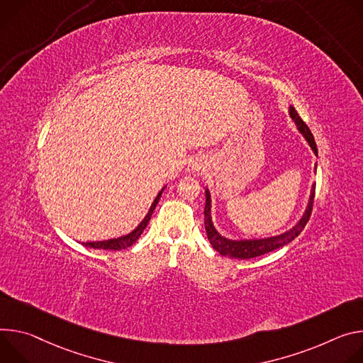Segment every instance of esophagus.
Here are the masks:
<instances>
[{"label": "esophagus", "instance_id": "34e87169", "mask_svg": "<svg viewBox=\"0 0 363 363\" xmlns=\"http://www.w3.org/2000/svg\"><path fill=\"white\" fill-rule=\"evenodd\" d=\"M191 169H193V170H199V169H200V166H199L197 163H194V164H191Z\"/></svg>", "mask_w": 363, "mask_h": 363}]
</instances>
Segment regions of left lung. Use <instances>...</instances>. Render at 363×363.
<instances>
[{"instance_id":"1","label":"left lung","mask_w":363,"mask_h":363,"mask_svg":"<svg viewBox=\"0 0 363 363\" xmlns=\"http://www.w3.org/2000/svg\"><path fill=\"white\" fill-rule=\"evenodd\" d=\"M290 116L294 121V124L297 125L298 131L304 135L306 141L310 144L313 152L317 155V145L314 141V137L310 131V128L306 125L304 121L300 118V115L297 113L294 106H290ZM317 167V166H315ZM314 190H315V183L311 186V191H310V199H308V205L306 208V212L303 213L301 219L287 232L277 235V236H271V238H262V239H240V240H233V239H228L225 236H222L213 226L212 222V216H211V193L206 189V205H205V229L208 233V239L209 242L212 244L213 250H216L220 255L223 257H229V258H238V259H250V258H255V257H261L264 254H268L274 250H278L281 247H284L287 244H290L291 240H294L301 230L304 229V226L307 225L311 211H313V200H314Z\"/></svg>"}]
</instances>
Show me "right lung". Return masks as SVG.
I'll use <instances>...</instances> for the list:
<instances>
[{"instance_id": "obj_1", "label": "right lung", "mask_w": 363, "mask_h": 363, "mask_svg": "<svg viewBox=\"0 0 363 363\" xmlns=\"http://www.w3.org/2000/svg\"><path fill=\"white\" fill-rule=\"evenodd\" d=\"M164 189H161V191L157 194V197L154 199V202L148 211V213L145 215V218L141 220V223L133 230L130 232L128 235L125 236H119V238H115V239H108V240H99V242H84L85 247H91V248H95V250H112V251H121V250H127L128 247H131L135 240L140 238V235L144 232V229L147 228L150 219H151V215L158 203V200L161 197V193H163Z\"/></svg>"}]
</instances>
